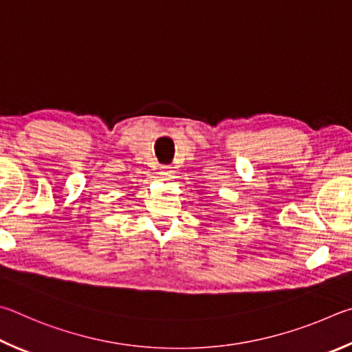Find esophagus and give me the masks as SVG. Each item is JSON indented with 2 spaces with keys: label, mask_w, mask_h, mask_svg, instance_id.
<instances>
[{
  "label": "esophagus",
  "mask_w": 352,
  "mask_h": 352,
  "mask_svg": "<svg viewBox=\"0 0 352 352\" xmlns=\"http://www.w3.org/2000/svg\"><path fill=\"white\" fill-rule=\"evenodd\" d=\"M175 170H173V166H164L162 171H160V176L164 177V181H171L175 179L176 175H175Z\"/></svg>",
  "instance_id": "34e87169"
}]
</instances>
